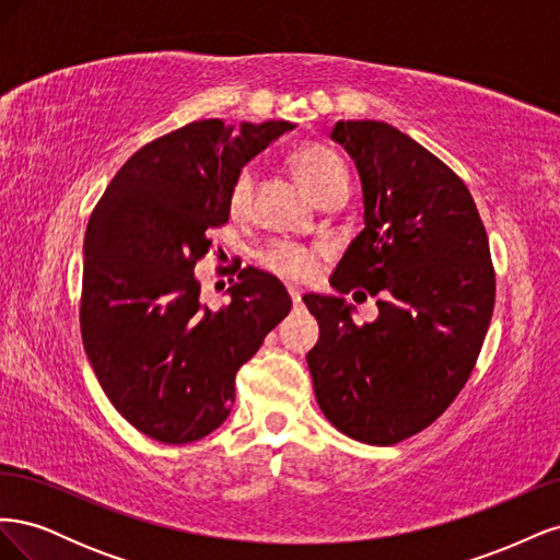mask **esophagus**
<instances>
[{"instance_id": "34e87169", "label": "esophagus", "mask_w": 560, "mask_h": 560, "mask_svg": "<svg viewBox=\"0 0 560 560\" xmlns=\"http://www.w3.org/2000/svg\"><path fill=\"white\" fill-rule=\"evenodd\" d=\"M290 296H292V303H294V306H299V303H301V290H296V287H290Z\"/></svg>"}]
</instances>
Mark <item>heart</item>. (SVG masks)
<instances>
[{
  "label": "heart",
  "instance_id": "1",
  "mask_svg": "<svg viewBox=\"0 0 560 560\" xmlns=\"http://www.w3.org/2000/svg\"><path fill=\"white\" fill-rule=\"evenodd\" d=\"M290 163L299 184L303 186V191H306L315 202L325 194H329L334 186L348 182V173L341 156L325 144H303L301 149L294 151ZM252 189H254V173L252 167H245V171L235 177L229 191V208L233 214H245L249 210ZM264 264L273 270V273L287 280L301 282V280H311L315 276L317 254L306 247L278 245L270 252H266Z\"/></svg>",
  "mask_w": 560,
  "mask_h": 560
}]
</instances>
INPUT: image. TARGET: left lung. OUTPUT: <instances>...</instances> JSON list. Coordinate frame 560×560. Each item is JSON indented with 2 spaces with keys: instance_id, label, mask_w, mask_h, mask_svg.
<instances>
[{
  "instance_id": "obj_1",
  "label": "left lung",
  "mask_w": 560,
  "mask_h": 560,
  "mask_svg": "<svg viewBox=\"0 0 560 560\" xmlns=\"http://www.w3.org/2000/svg\"><path fill=\"white\" fill-rule=\"evenodd\" d=\"M331 140L354 161L364 202V229L331 287L381 299L378 317L360 327L343 296H303L319 325L306 360L334 428L393 446L432 425L467 383L495 273L479 210L446 163L383 121H336Z\"/></svg>"
}]
</instances>
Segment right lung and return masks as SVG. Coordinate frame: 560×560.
<instances>
[{"label":"right lung","instance_id":"1","mask_svg":"<svg viewBox=\"0 0 560 560\" xmlns=\"http://www.w3.org/2000/svg\"><path fill=\"white\" fill-rule=\"evenodd\" d=\"M202 118L144 144L95 206L83 241L81 336L105 395L132 428L189 444L231 413L235 374L290 313L284 284L243 268L229 306L200 303L194 266L229 222L243 167L294 130Z\"/></svg>","mask_w":560,"mask_h":560}]
</instances>
